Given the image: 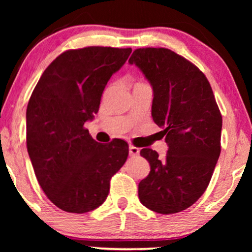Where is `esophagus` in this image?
<instances>
[{
    "label": "esophagus",
    "mask_w": 252,
    "mask_h": 252,
    "mask_svg": "<svg viewBox=\"0 0 252 252\" xmlns=\"http://www.w3.org/2000/svg\"><path fill=\"white\" fill-rule=\"evenodd\" d=\"M139 154H140L139 148H136L134 146H129V155H130V156H137Z\"/></svg>",
    "instance_id": "1"
}]
</instances>
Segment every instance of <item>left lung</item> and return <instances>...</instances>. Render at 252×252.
<instances>
[{"label":"left lung","instance_id":"8db88e82","mask_svg":"<svg viewBox=\"0 0 252 252\" xmlns=\"http://www.w3.org/2000/svg\"><path fill=\"white\" fill-rule=\"evenodd\" d=\"M153 86L151 116L168 150L164 159L149 148L140 155L150 173L139 184L140 202L160 215L181 212L203 195L218 161L222 117L199 68L166 48H139L128 60Z\"/></svg>","mask_w":252,"mask_h":252}]
</instances>
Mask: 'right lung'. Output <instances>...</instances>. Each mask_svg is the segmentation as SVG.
I'll return each instance as SVG.
<instances>
[{"mask_svg": "<svg viewBox=\"0 0 252 252\" xmlns=\"http://www.w3.org/2000/svg\"><path fill=\"white\" fill-rule=\"evenodd\" d=\"M130 48L86 47L61 54L44 70L26 110V144L34 173L57 208L85 213L108 197L110 180L128 156V143L93 139L84 125L97 113L111 75Z\"/></svg>", "mask_w": 252, "mask_h": 252, "instance_id": "obj_1", "label": "right lung"}]
</instances>
